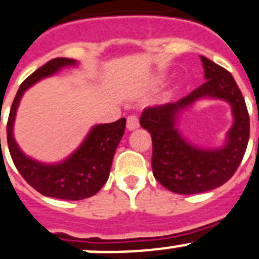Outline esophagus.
<instances>
[{
    "label": "esophagus",
    "instance_id": "esophagus-1",
    "mask_svg": "<svg viewBox=\"0 0 259 259\" xmlns=\"http://www.w3.org/2000/svg\"><path fill=\"white\" fill-rule=\"evenodd\" d=\"M126 126L129 130H134L139 126V118L137 114H130L126 120Z\"/></svg>",
    "mask_w": 259,
    "mask_h": 259
}]
</instances>
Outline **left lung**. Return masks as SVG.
<instances>
[{
  "mask_svg": "<svg viewBox=\"0 0 259 259\" xmlns=\"http://www.w3.org/2000/svg\"><path fill=\"white\" fill-rule=\"evenodd\" d=\"M206 82L189 95L142 112L141 125L152 138V172L155 179L177 194H195L226 184L244 157L250 134L248 108L232 74L201 56ZM203 96L223 98L233 105L235 122L223 149L210 152L189 145L174 127L176 114Z\"/></svg>",
  "mask_w": 259,
  "mask_h": 259,
  "instance_id": "8db88e82",
  "label": "left lung"
}]
</instances>
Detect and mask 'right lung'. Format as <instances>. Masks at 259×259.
<instances>
[{
    "label": "right lung",
    "mask_w": 259,
    "mask_h": 259,
    "mask_svg": "<svg viewBox=\"0 0 259 259\" xmlns=\"http://www.w3.org/2000/svg\"><path fill=\"white\" fill-rule=\"evenodd\" d=\"M74 64L75 61L71 58H53L33 71L30 76H27L11 104L6 125L11 159L27 184H30L40 194L67 201H80L92 197L107 183L113 155L125 132L126 118L92 127L82 146L67 160L57 165H46L27 157L15 143L13 137V122L18 104L28 87L44 76L55 74L61 67Z\"/></svg>",
    "instance_id": "add662e5"
}]
</instances>
